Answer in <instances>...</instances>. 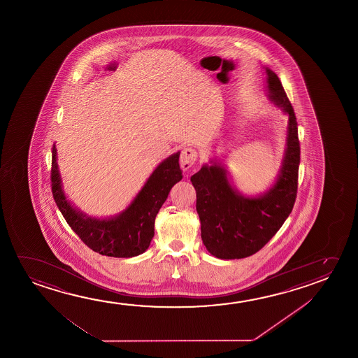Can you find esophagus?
I'll list each match as a JSON object with an SVG mask.
<instances>
[{
  "label": "esophagus",
  "mask_w": 358,
  "mask_h": 358,
  "mask_svg": "<svg viewBox=\"0 0 358 358\" xmlns=\"http://www.w3.org/2000/svg\"><path fill=\"white\" fill-rule=\"evenodd\" d=\"M197 151L192 148H185L182 150L181 157H180V164H181L182 170L187 171L194 165L197 161Z\"/></svg>",
  "instance_id": "obj_1"
}]
</instances>
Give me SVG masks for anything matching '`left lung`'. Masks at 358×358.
<instances>
[{
	"mask_svg": "<svg viewBox=\"0 0 358 358\" xmlns=\"http://www.w3.org/2000/svg\"><path fill=\"white\" fill-rule=\"evenodd\" d=\"M268 95L289 115L286 148L273 187L257 197L238 192L226 167L217 161L191 177L197 193L201 237L209 253L220 259H242L259 252L292 213L297 192L300 143L296 116L280 79L265 68Z\"/></svg>",
	"mask_w": 358,
	"mask_h": 358,
	"instance_id": "obj_1",
	"label": "left lung"
}]
</instances>
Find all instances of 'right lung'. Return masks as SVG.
Segmentation results:
<instances>
[{
	"label": "right lung",
	"instance_id": "1",
	"mask_svg": "<svg viewBox=\"0 0 358 358\" xmlns=\"http://www.w3.org/2000/svg\"><path fill=\"white\" fill-rule=\"evenodd\" d=\"M178 159L180 152L164 159L120 215L100 220L83 213L66 199L53 145L50 171L53 199L66 223L94 252L114 258L136 257L149 248L155 234V218L171 188L182 180Z\"/></svg>",
	"mask_w": 358,
	"mask_h": 358
}]
</instances>
